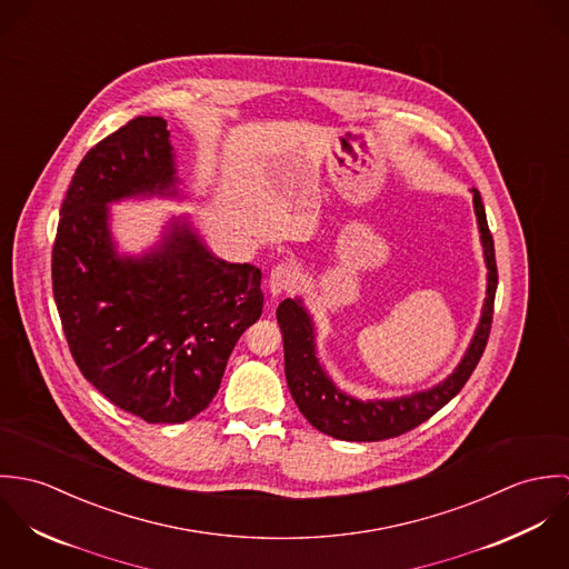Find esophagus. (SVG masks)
<instances>
[{
    "label": "esophagus",
    "mask_w": 569,
    "mask_h": 569,
    "mask_svg": "<svg viewBox=\"0 0 569 569\" xmlns=\"http://www.w3.org/2000/svg\"><path fill=\"white\" fill-rule=\"evenodd\" d=\"M300 282V271L293 262H280L269 273V291L273 296H282L287 291H293Z\"/></svg>",
    "instance_id": "1"
}]
</instances>
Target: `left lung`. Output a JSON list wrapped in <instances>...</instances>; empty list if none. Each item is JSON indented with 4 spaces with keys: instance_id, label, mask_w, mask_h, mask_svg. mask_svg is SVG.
I'll return each instance as SVG.
<instances>
[{
    "instance_id": "8db88e82",
    "label": "left lung",
    "mask_w": 569,
    "mask_h": 569,
    "mask_svg": "<svg viewBox=\"0 0 569 569\" xmlns=\"http://www.w3.org/2000/svg\"><path fill=\"white\" fill-rule=\"evenodd\" d=\"M473 203H476V214L482 232L485 258H487V302H485L482 320L462 363L440 386L427 392L411 395L406 399H395V401H370V403L355 401L341 395L330 383L325 370L320 368L316 359V346H313V326L302 305L296 300H284L278 307L276 318L284 341L287 386L291 390L296 406L300 407L305 418L316 429L325 431L337 440H350V442H377V440L395 438L418 427L427 418H431L438 409L447 406L465 388V383L469 381V377L473 375L476 366L485 355L490 325H492L495 291H497L495 244H492V234L488 230L485 203L476 188H473Z\"/></svg>"
}]
</instances>
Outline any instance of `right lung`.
<instances>
[{
  "label": "right lung",
  "mask_w": 569,
  "mask_h": 569,
  "mask_svg": "<svg viewBox=\"0 0 569 569\" xmlns=\"http://www.w3.org/2000/svg\"><path fill=\"white\" fill-rule=\"evenodd\" d=\"M166 120L140 116L79 163L52 247V291L82 377L147 422H183L214 399L262 313L260 269L214 258L186 228L140 260L118 258L107 203L174 181Z\"/></svg>",
  "instance_id": "1"
}]
</instances>
